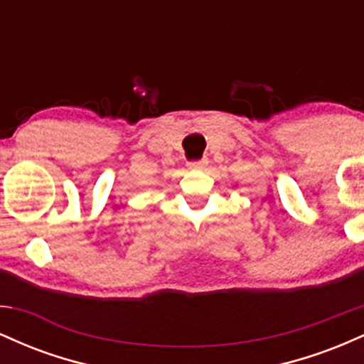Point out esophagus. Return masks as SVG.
Here are the masks:
<instances>
[{"label": "esophagus", "mask_w": 364, "mask_h": 364, "mask_svg": "<svg viewBox=\"0 0 364 364\" xmlns=\"http://www.w3.org/2000/svg\"><path fill=\"white\" fill-rule=\"evenodd\" d=\"M207 164H208L207 159H198V161L188 162V168H190V169H203Z\"/></svg>", "instance_id": "1"}]
</instances>
